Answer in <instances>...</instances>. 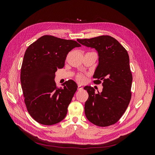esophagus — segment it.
I'll return each instance as SVG.
<instances>
[{
	"label": "esophagus",
	"mask_w": 155,
	"mask_h": 155,
	"mask_svg": "<svg viewBox=\"0 0 155 155\" xmlns=\"http://www.w3.org/2000/svg\"><path fill=\"white\" fill-rule=\"evenodd\" d=\"M83 87L81 85H78V91H81V90H83Z\"/></svg>",
	"instance_id": "obj_1"
}]
</instances>
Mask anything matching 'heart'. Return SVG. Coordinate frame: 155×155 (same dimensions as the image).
<instances>
[{
    "label": "heart",
    "mask_w": 155,
    "mask_h": 155,
    "mask_svg": "<svg viewBox=\"0 0 155 155\" xmlns=\"http://www.w3.org/2000/svg\"><path fill=\"white\" fill-rule=\"evenodd\" d=\"M77 79L79 82H83L84 80H85V77H84L83 75H78L77 76Z\"/></svg>",
    "instance_id": "obj_1"
}]
</instances>
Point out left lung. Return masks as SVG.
Listing matches in <instances>:
<instances>
[{"label": "left lung", "instance_id": "obj_1", "mask_svg": "<svg viewBox=\"0 0 155 155\" xmlns=\"http://www.w3.org/2000/svg\"><path fill=\"white\" fill-rule=\"evenodd\" d=\"M81 45L94 48L98 64L94 73L95 83L103 81L101 92L95 93L85 86L88 98L85 104L87 120L96 125L107 127L116 124L127 108L131 97L133 76L127 51L119 42L109 35L92 39H77Z\"/></svg>", "mask_w": 155, "mask_h": 155}]
</instances>
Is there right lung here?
<instances>
[{"label":"right lung","mask_w":155,"mask_h":155,"mask_svg":"<svg viewBox=\"0 0 155 155\" xmlns=\"http://www.w3.org/2000/svg\"><path fill=\"white\" fill-rule=\"evenodd\" d=\"M80 46L73 40L44 35L26 50L21 83L27 110L37 122L54 125L66 116L78 85L73 80H68L62 84L63 87L57 88L55 73L64 67L69 51Z\"/></svg>","instance_id":"add662e5"}]
</instances>
